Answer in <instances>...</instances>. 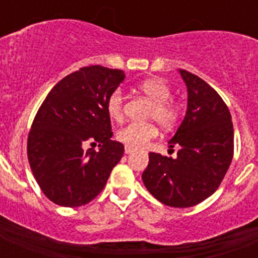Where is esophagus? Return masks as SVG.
<instances>
[{"label":"esophagus","mask_w":258,"mask_h":258,"mask_svg":"<svg viewBox=\"0 0 258 258\" xmlns=\"http://www.w3.org/2000/svg\"><path fill=\"white\" fill-rule=\"evenodd\" d=\"M134 151H135V150H134L133 147H130V146H125V147H124V153L125 154H133Z\"/></svg>","instance_id":"obj_1"}]
</instances>
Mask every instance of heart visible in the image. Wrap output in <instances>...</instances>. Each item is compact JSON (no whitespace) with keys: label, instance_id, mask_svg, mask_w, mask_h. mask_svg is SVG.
Here are the masks:
<instances>
[{"label":"heart","instance_id":"1","mask_svg":"<svg viewBox=\"0 0 258 258\" xmlns=\"http://www.w3.org/2000/svg\"><path fill=\"white\" fill-rule=\"evenodd\" d=\"M138 89L145 93L153 101L149 117L154 119L162 128H171L179 119V108L169 101L171 97V89L169 84L158 78L146 79L138 84ZM105 108L109 117L115 121L123 120L124 115V97L121 89H113L109 93ZM158 135L157 125L153 123H130L117 131V139L133 149H139L149 143Z\"/></svg>","mask_w":258,"mask_h":258}]
</instances>
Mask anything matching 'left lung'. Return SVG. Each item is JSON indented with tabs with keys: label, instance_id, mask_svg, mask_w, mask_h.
<instances>
[{
	"label": "left lung",
	"instance_id": "left-lung-1",
	"mask_svg": "<svg viewBox=\"0 0 258 258\" xmlns=\"http://www.w3.org/2000/svg\"><path fill=\"white\" fill-rule=\"evenodd\" d=\"M187 88V109L170 139L175 158L149 154L142 174L146 188L171 208H190L216 191L233 159L234 133L229 108L202 79L179 70Z\"/></svg>",
	"mask_w": 258,
	"mask_h": 258
}]
</instances>
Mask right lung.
<instances>
[{
    "mask_svg": "<svg viewBox=\"0 0 258 258\" xmlns=\"http://www.w3.org/2000/svg\"><path fill=\"white\" fill-rule=\"evenodd\" d=\"M124 78L120 70L84 67L60 80L38 109L28 137V159L42 192L56 205L91 202L123 157L124 146L111 139L105 103ZM87 141H97L99 151L86 152Z\"/></svg>",
    "mask_w": 258,
    "mask_h": 258,
    "instance_id": "1",
    "label": "right lung"
}]
</instances>
